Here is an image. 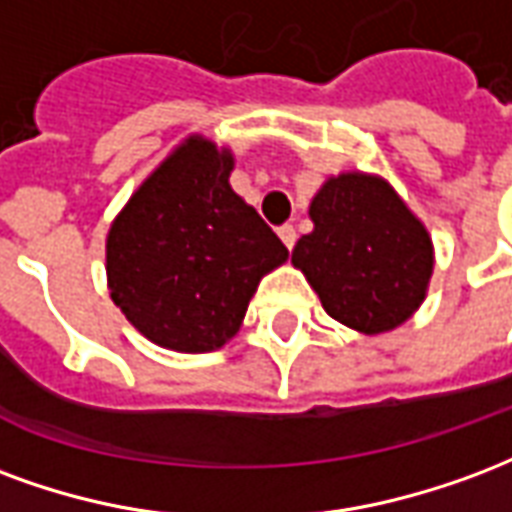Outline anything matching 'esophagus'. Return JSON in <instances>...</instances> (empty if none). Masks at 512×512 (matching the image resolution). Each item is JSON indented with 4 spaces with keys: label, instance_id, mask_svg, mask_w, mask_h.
<instances>
[{
    "label": "esophagus",
    "instance_id": "esophagus-1",
    "mask_svg": "<svg viewBox=\"0 0 512 512\" xmlns=\"http://www.w3.org/2000/svg\"><path fill=\"white\" fill-rule=\"evenodd\" d=\"M278 237H281L283 245L292 251L294 242H297V231H294V226H289V223H286V226H281V229H278Z\"/></svg>",
    "mask_w": 512,
    "mask_h": 512
}]
</instances>
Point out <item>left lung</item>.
<instances>
[{
    "mask_svg": "<svg viewBox=\"0 0 512 512\" xmlns=\"http://www.w3.org/2000/svg\"><path fill=\"white\" fill-rule=\"evenodd\" d=\"M308 212L313 231L297 240L292 264L335 322L379 335L423 305L434 245L382 177L360 171L330 177Z\"/></svg>",
    "mask_w": 512,
    "mask_h": 512,
    "instance_id": "1",
    "label": "left lung"
}]
</instances>
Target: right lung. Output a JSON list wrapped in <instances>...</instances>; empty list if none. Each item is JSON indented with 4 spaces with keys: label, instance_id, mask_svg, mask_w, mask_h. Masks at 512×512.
I'll use <instances>...</instances> for the list:
<instances>
[{
    "label": "right lung",
    "instance_id": "1",
    "mask_svg": "<svg viewBox=\"0 0 512 512\" xmlns=\"http://www.w3.org/2000/svg\"><path fill=\"white\" fill-rule=\"evenodd\" d=\"M234 155L188 136L111 223V300L138 333L174 352H215L237 335L259 281L289 259L231 190Z\"/></svg>",
    "mask_w": 512,
    "mask_h": 512
}]
</instances>
